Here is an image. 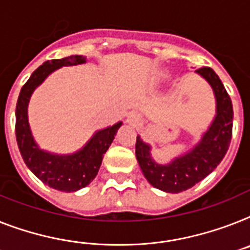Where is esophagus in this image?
<instances>
[{
    "mask_svg": "<svg viewBox=\"0 0 250 250\" xmlns=\"http://www.w3.org/2000/svg\"><path fill=\"white\" fill-rule=\"evenodd\" d=\"M126 123L129 124V125H131V126L137 127L139 126L140 124H142V116H140V113L138 112H131L127 116L126 119Z\"/></svg>",
    "mask_w": 250,
    "mask_h": 250,
    "instance_id": "obj_1",
    "label": "esophagus"
}]
</instances>
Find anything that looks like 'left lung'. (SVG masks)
I'll return each mask as SVG.
<instances>
[{"instance_id": "1", "label": "left lung", "mask_w": 250, "mask_h": 250, "mask_svg": "<svg viewBox=\"0 0 250 250\" xmlns=\"http://www.w3.org/2000/svg\"><path fill=\"white\" fill-rule=\"evenodd\" d=\"M195 73L211 85L216 100V115L201 140L168 164H160L152 157L149 144L137 137L135 154L142 172L152 187L166 193H180L203 180L220 165L231 142L234 112L230 96L211 67H201Z\"/></svg>"}]
</instances>
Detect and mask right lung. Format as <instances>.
<instances>
[{"label":"right lung","mask_w":250,"mask_h":250,"mask_svg":"<svg viewBox=\"0 0 250 250\" xmlns=\"http://www.w3.org/2000/svg\"><path fill=\"white\" fill-rule=\"evenodd\" d=\"M84 56L74 55L61 60L46 61L30 75L20 90L16 103V142L21 157L33 174L39 180L56 190L73 193L89 185L98 174L103 154L115 139L121 121L93 134L82 149L70 154H57L41 149L33 137L28 120V104L33 92L52 74L62 66L85 63Z\"/></svg>","instance_id":"obj_1"}]
</instances>
